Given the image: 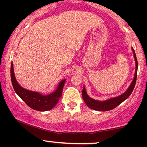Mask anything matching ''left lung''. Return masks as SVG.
<instances>
[{"instance_id":"left-lung-1","label":"left lung","mask_w":147,"mask_h":147,"mask_svg":"<svg viewBox=\"0 0 147 147\" xmlns=\"http://www.w3.org/2000/svg\"><path fill=\"white\" fill-rule=\"evenodd\" d=\"M132 51L133 52V56H134V59L136 61V71H135V75L133 79L131 82V85L128 88L124 93L122 95L117 96V97H113V98H110L107 100L105 101H98L95 100V99L91 98L88 95L86 91V88L84 86L83 90H82V97H83L84 101L85 102L86 104L88 106L89 108L93 110L98 111H108L112 110V109H115L119 106L121 103H122L124 100H126L128 97L131 95V92H133V89H134L135 86H136V79H137V72H138V63L137 58H136V52H135L134 50L132 48Z\"/></svg>"}]
</instances>
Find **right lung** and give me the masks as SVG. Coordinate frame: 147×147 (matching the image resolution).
Returning a JSON list of instances; mask_svg holds the SVG:
<instances>
[{
    "label": "right lung",
    "instance_id": "add662e5",
    "mask_svg": "<svg viewBox=\"0 0 147 147\" xmlns=\"http://www.w3.org/2000/svg\"><path fill=\"white\" fill-rule=\"evenodd\" d=\"M11 80L15 92L25 102L28 106L34 110L47 111L53 109L58 103L62 95V90L66 79H63L58 85L57 90L49 95H43L38 92L27 90L19 85L15 77L13 63L11 64Z\"/></svg>",
    "mask_w": 147,
    "mask_h": 147
}]
</instances>
